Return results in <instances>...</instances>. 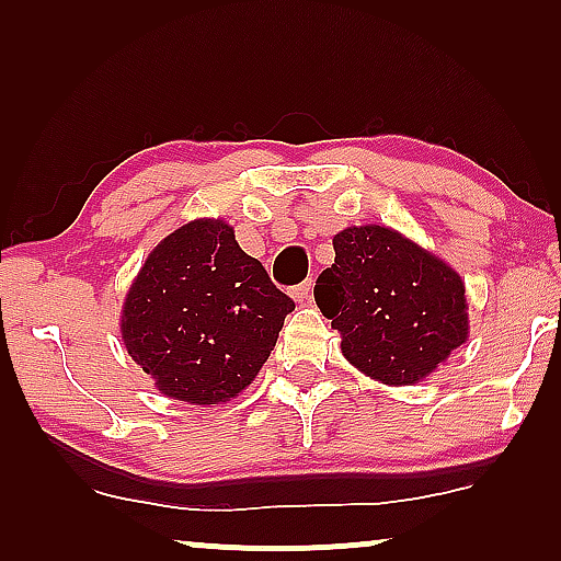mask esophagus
<instances>
[{"mask_svg": "<svg viewBox=\"0 0 561 561\" xmlns=\"http://www.w3.org/2000/svg\"><path fill=\"white\" fill-rule=\"evenodd\" d=\"M311 288H313V283H311V280H304L301 286L290 288V298H294V301H298V304L309 301V298H311Z\"/></svg>", "mask_w": 561, "mask_h": 561, "instance_id": "obj_1", "label": "esophagus"}]
</instances>
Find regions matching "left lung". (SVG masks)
<instances>
[{"label": "left lung", "mask_w": 561, "mask_h": 561, "mask_svg": "<svg viewBox=\"0 0 561 561\" xmlns=\"http://www.w3.org/2000/svg\"><path fill=\"white\" fill-rule=\"evenodd\" d=\"M332 242L313 298L359 373L413 386L467 342L465 283L442 257L386 225L347 227Z\"/></svg>", "instance_id": "obj_1"}]
</instances>
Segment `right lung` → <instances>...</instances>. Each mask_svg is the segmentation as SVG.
<instances>
[{
  "label": "right lung",
  "mask_w": 561,
  "mask_h": 561,
  "mask_svg": "<svg viewBox=\"0 0 561 561\" xmlns=\"http://www.w3.org/2000/svg\"><path fill=\"white\" fill-rule=\"evenodd\" d=\"M294 309L225 219H194L145 260L119 329L160 393L211 409L255 380Z\"/></svg>",
  "instance_id": "right-lung-1"
}]
</instances>
